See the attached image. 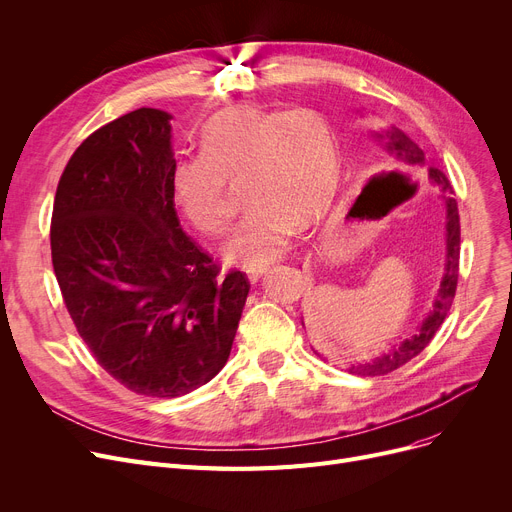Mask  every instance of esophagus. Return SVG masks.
Returning a JSON list of instances; mask_svg holds the SVG:
<instances>
[{
  "instance_id": "esophagus-1",
  "label": "esophagus",
  "mask_w": 512,
  "mask_h": 512,
  "mask_svg": "<svg viewBox=\"0 0 512 512\" xmlns=\"http://www.w3.org/2000/svg\"><path fill=\"white\" fill-rule=\"evenodd\" d=\"M267 272H270V267H253V270H247V278L251 284H257Z\"/></svg>"
}]
</instances>
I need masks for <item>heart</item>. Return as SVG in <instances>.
Instances as JSON below:
<instances>
[{"mask_svg": "<svg viewBox=\"0 0 512 512\" xmlns=\"http://www.w3.org/2000/svg\"><path fill=\"white\" fill-rule=\"evenodd\" d=\"M240 178L249 211L224 257L253 270L282 257L301 222L311 224L332 203L338 159L330 124L305 105L226 107L203 126L201 155L174 161L172 197L193 228L222 236L232 222L226 182Z\"/></svg>", "mask_w": 512, "mask_h": 512, "instance_id": "b5f03b06", "label": "heart"}]
</instances>
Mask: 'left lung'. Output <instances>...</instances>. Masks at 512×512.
<instances>
[{"label": "left lung", "instance_id": "8db88e82", "mask_svg": "<svg viewBox=\"0 0 512 512\" xmlns=\"http://www.w3.org/2000/svg\"><path fill=\"white\" fill-rule=\"evenodd\" d=\"M371 139L378 145L380 159L390 168H398L409 174H423L429 178V182L440 188V199L444 203V261H442V278L436 290V297L432 307H429L425 319L417 326L413 334H409L405 340L392 344L386 353L380 357H373L371 361L353 363L348 365L346 371L355 375H386L405 363H409L413 357H417L423 348L434 338L442 321L446 319V313L450 311L454 292H456V280H459V253H461V224H459V207H456V199L452 197L454 191L450 186V180L446 174L438 168H429L427 157L423 149L409 137L407 132H402L396 126L371 130Z\"/></svg>", "mask_w": 512, "mask_h": 512}]
</instances>
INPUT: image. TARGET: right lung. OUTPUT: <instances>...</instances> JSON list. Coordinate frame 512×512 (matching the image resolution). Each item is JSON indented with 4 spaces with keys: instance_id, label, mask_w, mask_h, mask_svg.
Returning a JSON list of instances; mask_svg holds the SVG:
<instances>
[{
    "instance_id": "obj_1",
    "label": "right lung",
    "mask_w": 512,
    "mask_h": 512,
    "mask_svg": "<svg viewBox=\"0 0 512 512\" xmlns=\"http://www.w3.org/2000/svg\"><path fill=\"white\" fill-rule=\"evenodd\" d=\"M172 114L141 107L87 137L60 178L51 261L74 326L128 390L176 398L226 365L249 288L182 232Z\"/></svg>"
}]
</instances>
